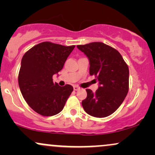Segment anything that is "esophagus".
<instances>
[{
    "label": "esophagus",
    "instance_id": "34e87169",
    "mask_svg": "<svg viewBox=\"0 0 155 155\" xmlns=\"http://www.w3.org/2000/svg\"><path fill=\"white\" fill-rule=\"evenodd\" d=\"M74 90H75V91H77V90H79V87L78 86H76V85H75V86H74Z\"/></svg>",
    "mask_w": 155,
    "mask_h": 155
}]
</instances>
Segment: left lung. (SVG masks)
I'll return each instance as SVG.
<instances>
[{
	"label": "left lung",
	"mask_w": 155,
	"mask_h": 155,
	"mask_svg": "<svg viewBox=\"0 0 155 155\" xmlns=\"http://www.w3.org/2000/svg\"><path fill=\"white\" fill-rule=\"evenodd\" d=\"M77 48L87 57L90 74L95 76L98 88L86 90L84 110L90 116L103 118L111 115L122 104L129 87V68L122 55L102 42H92Z\"/></svg>",
	"instance_id": "1"
}]
</instances>
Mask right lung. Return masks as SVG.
<instances>
[{"instance_id": "add662e5", "label": "right lung", "mask_w": 155, "mask_h": 155, "mask_svg": "<svg viewBox=\"0 0 155 155\" xmlns=\"http://www.w3.org/2000/svg\"><path fill=\"white\" fill-rule=\"evenodd\" d=\"M75 46L42 42L29 49L21 61L18 82L21 93L32 109L50 117L63 109L74 88L54 84L52 76L63 69Z\"/></svg>"}]
</instances>
